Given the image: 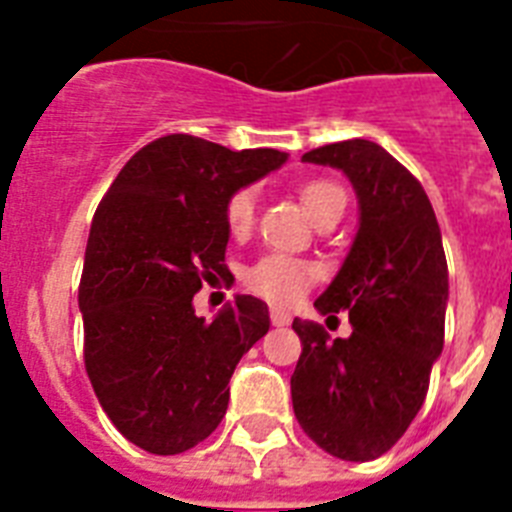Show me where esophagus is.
<instances>
[{
	"label": "esophagus",
	"instance_id": "34e87169",
	"mask_svg": "<svg viewBox=\"0 0 512 512\" xmlns=\"http://www.w3.org/2000/svg\"><path fill=\"white\" fill-rule=\"evenodd\" d=\"M292 316L287 311H281V308H271V324L273 327H287Z\"/></svg>",
	"mask_w": 512,
	"mask_h": 512
}]
</instances>
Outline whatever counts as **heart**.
<instances>
[{
	"label": "heart",
	"instance_id": "b5f03b06",
	"mask_svg": "<svg viewBox=\"0 0 512 512\" xmlns=\"http://www.w3.org/2000/svg\"><path fill=\"white\" fill-rule=\"evenodd\" d=\"M303 204L316 217L332 204H345V191L332 180H308L303 185ZM257 196L252 188H241L225 204V225L231 236L241 239L247 236L252 223H255ZM319 279V268L308 260H297L287 255H265L260 257L247 271L244 281L255 295L265 297L273 305H292L313 287V281Z\"/></svg>",
	"mask_w": 512,
	"mask_h": 512
}]
</instances>
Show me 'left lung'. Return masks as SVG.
I'll return each instance as SVG.
<instances>
[{
  "label": "left lung",
  "instance_id": "obj_1",
  "mask_svg": "<svg viewBox=\"0 0 512 512\" xmlns=\"http://www.w3.org/2000/svg\"><path fill=\"white\" fill-rule=\"evenodd\" d=\"M303 162L335 167L358 199V231L319 313L348 311L350 337L292 321L303 353L292 374L300 428L348 462L385 454L420 412L444 350L449 271L436 212L420 180L372 140L313 148Z\"/></svg>",
  "mask_w": 512,
  "mask_h": 512
}]
</instances>
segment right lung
I'll list each match as a JSON object with an SVG mask.
<instances>
[{
	"label": "right lung",
	"mask_w": 512,
	"mask_h": 512,
	"mask_svg": "<svg viewBox=\"0 0 512 512\" xmlns=\"http://www.w3.org/2000/svg\"><path fill=\"white\" fill-rule=\"evenodd\" d=\"M284 162L276 148L167 135L124 164L92 217L79 284L84 366L108 420L146 452L204 441L225 417L239 358L271 327L257 297L236 295L204 321L193 295L233 279L228 199Z\"/></svg>",
	"instance_id": "1"
}]
</instances>
